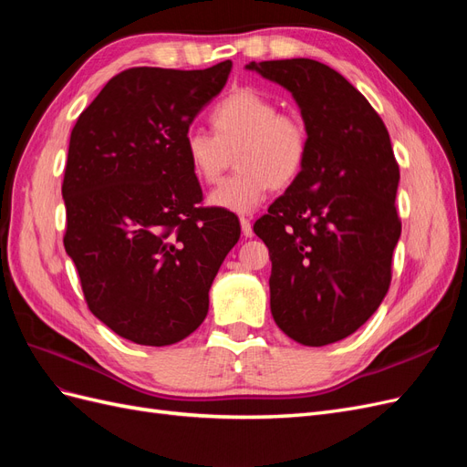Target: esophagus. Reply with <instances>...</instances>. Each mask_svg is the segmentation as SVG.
Listing matches in <instances>:
<instances>
[{"mask_svg": "<svg viewBox=\"0 0 467 467\" xmlns=\"http://www.w3.org/2000/svg\"><path fill=\"white\" fill-rule=\"evenodd\" d=\"M239 222H242V234H244V237H253L251 220L245 218V216H242V218H239Z\"/></svg>", "mask_w": 467, "mask_h": 467, "instance_id": "1", "label": "esophagus"}]
</instances>
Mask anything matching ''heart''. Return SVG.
<instances>
[{
  "instance_id": "b5f03b06",
  "label": "heart",
  "mask_w": 467,
  "mask_h": 467,
  "mask_svg": "<svg viewBox=\"0 0 467 467\" xmlns=\"http://www.w3.org/2000/svg\"><path fill=\"white\" fill-rule=\"evenodd\" d=\"M214 134L192 130L185 151L194 175L216 185L235 151L239 171L210 194V204L237 214L255 210L273 189H288L309 155L306 120L255 89H237L210 110Z\"/></svg>"
}]
</instances>
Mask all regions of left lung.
Listing matches in <instances>:
<instances>
[{"label":"left lung","instance_id":"1","mask_svg":"<svg viewBox=\"0 0 467 467\" xmlns=\"http://www.w3.org/2000/svg\"><path fill=\"white\" fill-rule=\"evenodd\" d=\"M247 67L294 95L309 130L302 175L253 225L273 261L271 312L294 341L337 343L370 319L391 282L401 220L389 134L329 66L292 58Z\"/></svg>","mask_w":467,"mask_h":467}]
</instances>
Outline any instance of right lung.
<instances>
[{
  "label": "right lung",
  "mask_w": 467,
  "mask_h": 467,
  "mask_svg": "<svg viewBox=\"0 0 467 467\" xmlns=\"http://www.w3.org/2000/svg\"><path fill=\"white\" fill-rule=\"evenodd\" d=\"M206 69L129 67L109 79L69 136L64 247L91 314L136 345L189 337L237 244L230 210L202 206L189 163V126L228 81Z\"/></svg>",
  "instance_id": "right-lung-1"
}]
</instances>
